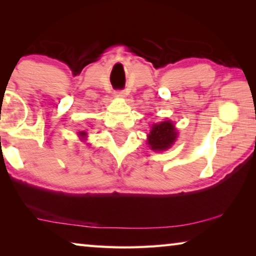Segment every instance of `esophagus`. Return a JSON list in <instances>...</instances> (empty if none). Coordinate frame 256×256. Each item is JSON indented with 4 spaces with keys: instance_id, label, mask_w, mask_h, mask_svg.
Masks as SVG:
<instances>
[{
    "instance_id": "esophagus-1",
    "label": "esophagus",
    "mask_w": 256,
    "mask_h": 256,
    "mask_svg": "<svg viewBox=\"0 0 256 256\" xmlns=\"http://www.w3.org/2000/svg\"><path fill=\"white\" fill-rule=\"evenodd\" d=\"M115 94H116V96H124L125 90H116Z\"/></svg>"
}]
</instances>
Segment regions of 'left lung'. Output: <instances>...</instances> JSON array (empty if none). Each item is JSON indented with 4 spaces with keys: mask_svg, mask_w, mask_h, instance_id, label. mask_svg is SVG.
Here are the masks:
<instances>
[{
    "mask_svg": "<svg viewBox=\"0 0 256 256\" xmlns=\"http://www.w3.org/2000/svg\"><path fill=\"white\" fill-rule=\"evenodd\" d=\"M177 132L175 125L170 120H164L159 124H154L151 126L148 144L152 150H164L174 144L176 140Z\"/></svg>",
    "mask_w": 256,
    "mask_h": 256,
    "instance_id": "left-lung-1",
    "label": "left lung"
}]
</instances>
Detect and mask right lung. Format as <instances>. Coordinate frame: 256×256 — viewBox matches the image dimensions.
I'll list each match as a JSON object with an SVG mask.
<instances>
[{"label":"right lung","instance_id":"obj_1","mask_svg":"<svg viewBox=\"0 0 256 256\" xmlns=\"http://www.w3.org/2000/svg\"><path fill=\"white\" fill-rule=\"evenodd\" d=\"M79 133H80V136H82V138H86V132L82 131V132H79Z\"/></svg>","mask_w":256,"mask_h":256}]
</instances>
